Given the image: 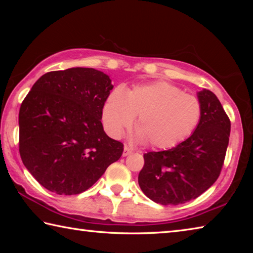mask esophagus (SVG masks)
<instances>
[{
    "mask_svg": "<svg viewBox=\"0 0 253 253\" xmlns=\"http://www.w3.org/2000/svg\"><path fill=\"white\" fill-rule=\"evenodd\" d=\"M131 153V148L130 147H128L127 145H125V146H124V152H123V156H127V155H129V154Z\"/></svg>",
    "mask_w": 253,
    "mask_h": 253,
    "instance_id": "34e87169",
    "label": "esophagus"
}]
</instances>
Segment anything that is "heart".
Instances as JSON below:
<instances>
[{
    "label": "heart",
    "mask_w": 253,
    "mask_h": 253,
    "mask_svg": "<svg viewBox=\"0 0 253 253\" xmlns=\"http://www.w3.org/2000/svg\"><path fill=\"white\" fill-rule=\"evenodd\" d=\"M135 117L139 142L166 149L193 132L201 119V104L195 96L166 81L111 92L102 108L107 132L118 138L130 128Z\"/></svg>",
    "instance_id": "b5f03b06"
}]
</instances>
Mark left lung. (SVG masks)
<instances>
[{"mask_svg": "<svg viewBox=\"0 0 253 253\" xmlns=\"http://www.w3.org/2000/svg\"><path fill=\"white\" fill-rule=\"evenodd\" d=\"M201 119L193 134L168 151L144 154L138 184L144 194L162 205L194 200L211 187L221 173L231 123L212 91L198 92Z\"/></svg>", "mask_w": 253, "mask_h": 253, "instance_id": "1", "label": "left lung"}]
</instances>
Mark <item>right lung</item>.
<instances>
[{"label":"right lung","instance_id":"add662e5","mask_svg":"<svg viewBox=\"0 0 253 253\" xmlns=\"http://www.w3.org/2000/svg\"><path fill=\"white\" fill-rule=\"evenodd\" d=\"M113 88L104 72L79 67L48 72L32 85L20 107L19 151L46 190L83 193L121 158L123 143L100 121Z\"/></svg>","mask_w":253,"mask_h":253}]
</instances>
